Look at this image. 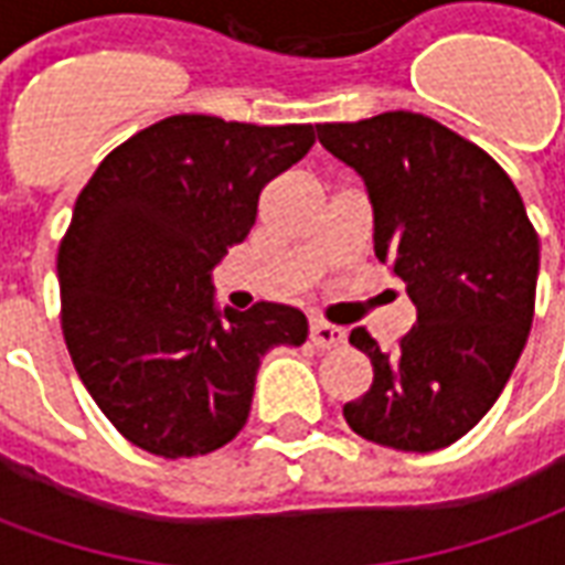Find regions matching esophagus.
<instances>
[{"instance_id": "1", "label": "esophagus", "mask_w": 565, "mask_h": 565, "mask_svg": "<svg viewBox=\"0 0 565 565\" xmlns=\"http://www.w3.org/2000/svg\"><path fill=\"white\" fill-rule=\"evenodd\" d=\"M308 335H311V342L318 344V348H339L348 332L342 327H335V323H327V320H311V332Z\"/></svg>"}]
</instances>
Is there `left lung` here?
<instances>
[{
    "label": "left lung",
    "mask_w": 565,
    "mask_h": 565,
    "mask_svg": "<svg viewBox=\"0 0 565 565\" xmlns=\"http://www.w3.org/2000/svg\"><path fill=\"white\" fill-rule=\"evenodd\" d=\"M318 139L363 178L375 257L417 308L391 354L363 327L351 332L375 379L344 420L384 448H448L497 403L533 327L539 235L521 193L490 153L433 117L318 124Z\"/></svg>",
    "instance_id": "obj_1"
}]
</instances>
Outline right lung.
<instances>
[{"instance_id": "1", "label": "right lung", "mask_w": 565, "mask_h": 565, "mask_svg": "<svg viewBox=\"0 0 565 565\" xmlns=\"http://www.w3.org/2000/svg\"><path fill=\"white\" fill-rule=\"evenodd\" d=\"M311 145V124L174 115L111 150L81 190L56 254L60 320L78 379L136 448L166 460L223 448L266 351L308 339L299 308L221 315L211 269Z\"/></svg>"}]
</instances>
